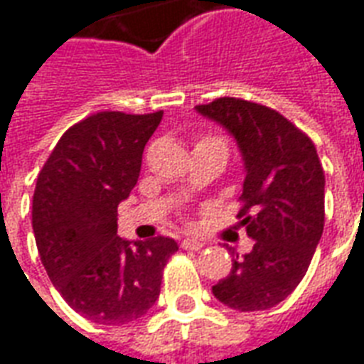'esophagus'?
I'll list each match as a JSON object with an SVG mask.
<instances>
[{
  "instance_id": "obj_1",
  "label": "esophagus",
  "mask_w": 364,
  "mask_h": 364,
  "mask_svg": "<svg viewBox=\"0 0 364 364\" xmlns=\"http://www.w3.org/2000/svg\"><path fill=\"white\" fill-rule=\"evenodd\" d=\"M181 247L185 250H200L204 247L203 241H198V239H185L181 243Z\"/></svg>"
}]
</instances>
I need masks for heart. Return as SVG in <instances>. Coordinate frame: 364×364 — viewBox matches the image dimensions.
Instances as JSON below:
<instances>
[{"label": "heart", "mask_w": 364, "mask_h": 364, "mask_svg": "<svg viewBox=\"0 0 364 364\" xmlns=\"http://www.w3.org/2000/svg\"><path fill=\"white\" fill-rule=\"evenodd\" d=\"M195 148H216L223 154H228V146H225V142L222 139H218V136H200L198 141H196Z\"/></svg>", "instance_id": "1"}]
</instances>
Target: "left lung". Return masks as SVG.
Returning <instances> with one entry per match:
<instances>
[{
  "mask_svg": "<svg viewBox=\"0 0 364 364\" xmlns=\"http://www.w3.org/2000/svg\"><path fill=\"white\" fill-rule=\"evenodd\" d=\"M235 139L245 166L239 223L255 241L212 293L230 309L266 311L282 303L311 264L324 230V169L303 131L276 109L241 98L196 106Z\"/></svg>",
  "mask_w": 364,
  "mask_h": 364,
  "instance_id": "obj_1",
  "label": "left lung"
}]
</instances>
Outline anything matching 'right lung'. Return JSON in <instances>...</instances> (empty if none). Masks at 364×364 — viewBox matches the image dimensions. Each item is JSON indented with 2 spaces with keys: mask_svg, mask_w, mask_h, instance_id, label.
I'll use <instances>...</instances> for the list:
<instances>
[{
  "mask_svg": "<svg viewBox=\"0 0 364 364\" xmlns=\"http://www.w3.org/2000/svg\"><path fill=\"white\" fill-rule=\"evenodd\" d=\"M164 112H98L67 129L38 173L32 230L42 264L67 305L90 322L123 326L158 301L169 237L117 235V206L139 181L142 152Z\"/></svg>",
  "mask_w": 364,
  "mask_h": 364,
  "instance_id": "right-lung-1",
  "label": "right lung"
}]
</instances>
